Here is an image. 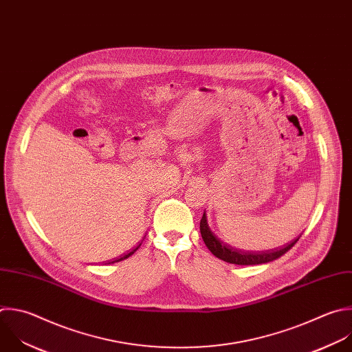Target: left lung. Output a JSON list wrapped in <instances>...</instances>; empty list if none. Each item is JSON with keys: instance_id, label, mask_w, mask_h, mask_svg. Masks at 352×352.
I'll use <instances>...</instances> for the list:
<instances>
[{"instance_id": "1", "label": "left lung", "mask_w": 352, "mask_h": 352, "mask_svg": "<svg viewBox=\"0 0 352 352\" xmlns=\"http://www.w3.org/2000/svg\"><path fill=\"white\" fill-rule=\"evenodd\" d=\"M200 233L203 242L206 243L207 249L219 260L229 263V264H236V265H258V264H265L271 263L274 260H278L282 257L285 253H287L298 241L294 239L293 242L285 245L282 249H275L271 252H263V253H249V252H242L235 248H232L229 245H225L222 241H219L214 232H211L208 223H207V217L206 211L203 212V217L200 219Z\"/></svg>"}]
</instances>
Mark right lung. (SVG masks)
Listing matches in <instances>:
<instances>
[{"mask_svg": "<svg viewBox=\"0 0 352 352\" xmlns=\"http://www.w3.org/2000/svg\"><path fill=\"white\" fill-rule=\"evenodd\" d=\"M140 246H141V245H140ZM140 246H137V248H135V249H133V250H131V252H130V253H127V254H124V256H123V257H120V258H117V260H114V261H113V263H119V261H123V260H126V258H129V257H130V256H133V254H134V253H135V252H137V250H138V249H140Z\"/></svg>", "mask_w": 352, "mask_h": 352, "instance_id": "1", "label": "right lung"}]
</instances>
